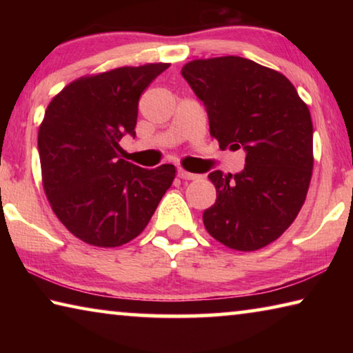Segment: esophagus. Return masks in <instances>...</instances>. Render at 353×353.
Masks as SVG:
<instances>
[{"label": "esophagus", "mask_w": 353, "mask_h": 353, "mask_svg": "<svg viewBox=\"0 0 353 353\" xmlns=\"http://www.w3.org/2000/svg\"><path fill=\"white\" fill-rule=\"evenodd\" d=\"M177 174L181 179H183V181H196V179L201 177L199 174H194V172H188V171H185L183 168H179Z\"/></svg>", "instance_id": "esophagus-1"}]
</instances>
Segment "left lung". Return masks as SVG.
I'll return each mask as SVG.
<instances>
[{
  "label": "left lung",
  "instance_id": "8db88e82",
  "mask_svg": "<svg viewBox=\"0 0 353 353\" xmlns=\"http://www.w3.org/2000/svg\"><path fill=\"white\" fill-rule=\"evenodd\" d=\"M182 76L205 105L219 148L246 151L236 174L213 171L216 202L202 214L224 246L256 250L276 241L305 202L313 171V123L296 88L276 70L224 56L183 65Z\"/></svg>",
  "mask_w": 353,
  "mask_h": 353
}]
</instances>
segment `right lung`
<instances>
[{"instance_id":"obj_1","label":"right lung","mask_w":353,"mask_h":353,"mask_svg":"<svg viewBox=\"0 0 353 353\" xmlns=\"http://www.w3.org/2000/svg\"><path fill=\"white\" fill-rule=\"evenodd\" d=\"M170 63L121 67L68 83L39 129L41 182L52 212L74 236L117 248L139 236L176 177L174 165L140 168L121 159L135 137L139 99Z\"/></svg>"}]
</instances>
